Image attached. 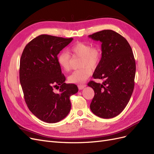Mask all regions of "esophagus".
<instances>
[{
	"instance_id": "esophagus-1",
	"label": "esophagus",
	"mask_w": 154,
	"mask_h": 154,
	"mask_svg": "<svg viewBox=\"0 0 154 154\" xmlns=\"http://www.w3.org/2000/svg\"><path fill=\"white\" fill-rule=\"evenodd\" d=\"M78 88L80 90H82V89H83V88H85V87H86V85H78Z\"/></svg>"
}]
</instances>
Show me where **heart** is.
Segmentation results:
<instances>
[{
    "label": "heart",
    "mask_w": 154,
    "mask_h": 154,
    "mask_svg": "<svg viewBox=\"0 0 154 154\" xmlns=\"http://www.w3.org/2000/svg\"><path fill=\"white\" fill-rule=\"evenodd\" d=\"M70 51L76 56L81 57L80 66L82 67L73 71L68 80L73 83H82L85 82L92 74V68L95 69L99 66L102 58V50L99 45L91 46V44L78 42L73 44ZM58 63L65 71L71 69V57L65 51H62L57 57Z\"/></svg>",
    "instance_id": "1"
}]
</instances>
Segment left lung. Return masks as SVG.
<instances>
[{
  "label": "left lung",
  "mask_w": 154,
  "mask_h": 154,
  "mask_svg": "<svg viewBox=\"0 0 154 154\" xmlns=\"http://www.w3.org/2000/svg\"><path fill=\"white\" fill-rule=\"evenodd\" d=\"M88 37L101 43L102 58L92 76L103 80L87 84L94 91L90 108L98 117L112 118L124 110L132 94L136 75L134 54L127 40L112 30L96 32Z\"/></svg>",
  "instance_id": "1"
}]
</instances>
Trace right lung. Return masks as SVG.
Here are the masks:
<instances>
[{"mask_svg":"<svg viewBox=\"0 0 154 154\" xmlns=\"http://www.w3.org/2000/svg\"><path fill=\"white\" fill-rule=\"evenodd\" d=\"M72 40L41 35L26 45L21 56L19 75L25 101L31 112L46 123L66 118L71 108L70 96L78 91L75 84L65 83L57 62L60 51Z\"/></svg>","mask_w":154,"mask_h":154,"instance_id":"obj_1","label":"right lung"}]
</instances>
